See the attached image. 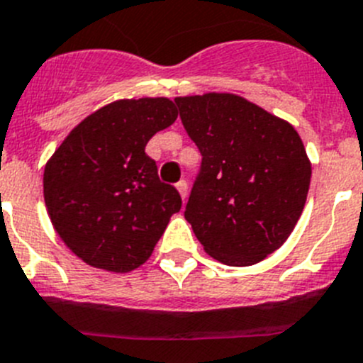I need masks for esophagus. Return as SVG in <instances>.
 Masks as SVG:
<instances>
[{
	"label": "esophagus",
	"instance_id": "34e87169",
	"mask_svg": "<svg viewBox=\"0 0 363 363\" xmlns=\"http://www.w3.org/2000/svg\"><path fill=\"white\" fill-rule=\"evenodd\" d=\"M175 186H177V189H179V194H181L182 201H186V197H188V182H186V181H179Z\"/></svg>",
	"mask_w": 363,
	"mask_h": 363
}]
</instances>
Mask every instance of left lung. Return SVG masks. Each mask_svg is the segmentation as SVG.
Masks as SVG:
<instances>
[{"label":"left lung","instance_id":"1","mask_svg":"<svg viewBox=\"0 0 363 363\" xmlns=\"http://www.w3.org/2000/svg\"><path fill=\"white\" fill-rule=\"evenodd\" d=\"M202 155L184 217L204 251L253 266L279 250L302 215L311 162L296 130L235 94L175 97Z\"/></svg>","mask_w":363,"mask_h":363}]
</instances>
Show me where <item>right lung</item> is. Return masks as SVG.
Instances as JSON below:
<instances>
[{"instance_id": "add662e5", "label": "right lung", "mask_w": 363, "mask_h": 363, "mask_svg": "<svg viewBox=\"0 0 363 363\" xmlns=\"http://www.w3.org/2000/svg\"><path fill=\"white\" fill-rule=\"evenodd\" d=\"M179 112L168 97L119 99L72 130L43 174L52 226L88 266L128 273L145 264L181 210L145 148Z\"/></svg>"}]
</instances>
